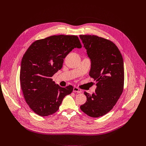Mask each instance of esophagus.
<instances>
[{
    "mask_svg": "<svg viewBox=\"0 0 146 146\" xmlns=\"http://www.w3.org/2000/svg\"><path fill=\"white\" fill-rule=\"evenodd\" d=\"M73 92H77L78 94L81 93V90L79 88H78L77 87H74L73 88Z\"/></svg>",
    "mask_w": 146,
    "mask_h": 146,
    "instance_id": "34e87169",
    "label": "esophagus"
}]
</instances>
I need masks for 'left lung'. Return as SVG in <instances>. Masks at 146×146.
I'll return each mask as SVG.
<instances>
[{
  "mask_svg": "<svg viewBox=\"0 0 146 146\" xmlns=\"http://www.w3.org/2000/svg\"><path fill=\"white\" fill-rule=\"evenodd\" d=\"M80 38L91 60L89 74L96 82L92 95L84 92L87 101L80 109L91 117H99L113 109L122 93L123 60L110 40L95 35H80Z\"/></svg>",
  "mask_w": 146,
  "mask_h": 146,
  "instance_id": "1",
  "label": "left lung"
}]
</instances>
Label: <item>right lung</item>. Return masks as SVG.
Returning a JSON list of instances; mask_svg holds the SVG:
<instances>
[{
	"mask_svg": "<svg viewBox=\"0 0 146 146\" xmlns=\"http://www.w3.org/2000/svg\"><path fill=\"white\" fill-rule=\"evenodd\" d=\"M77 36L54 35L35 41L24 55L20 84L29 108L44 117L58 111L65 96L73 90L56 84L51 77L63 66L64 59L74 48H81Z\"/></svg>",
	"mask_w": 146,
	"mask_h": 146,
	"instance_id": "1",
	"label": "right lung"
}]
</instances>
